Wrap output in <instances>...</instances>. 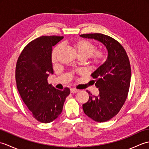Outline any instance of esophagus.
I'll return each instance as SVG.
<instances>
[{
	"label": "esophagus",
	"instance_id": "obj_1",
	"mask_svg": "<svg viewBox=\"0 0 149 149\" xmlns=\"http://www.w3.org/2000/svg\"><path fill=\"white\" fill-rule=\"evenodd\" d=\"M79 91V90H77V89H75V88H71L70 89V92L72 93H77Z\"/></svg>",
	"mask_w": 149,
	"mask_h": 149
}]
</instances>
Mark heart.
I'll list each match as a JSON object with an SVG mask.
<instances>
[{
	"label": "heart",
	"instance_id": "heart-1",
	"mask_svg": "<svg viewBox=\"0 0 149 149\" xmlns=\"http://www.w3.org/2000/svg\"><path fill=\"white\" fill-rule=\"evenodd\" d=\"M73 47L79 58L90 59V64L93 68L97 69L102 66L106 59V55L102 50H96V45L86 40H79L73 43ZM62 48L61 45L54 47L52 52L51 59L54 64L58 61V56Z\"/></svg>",
	"mask_w": 149,
	"mask_h": 149
}]
</instances>
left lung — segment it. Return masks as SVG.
I'll return each mask as SVG.
<instances>
[{
	"label": "left lung",
	"mask_w": 149,
	"mask_h": 149,
	"mask_svg": "<svg viewBox=\"0 0 149 149\" xmlns=\"http://www.w3.org/2000/svg\"><path fill=\"white\" fill-rule=\"evenodd\" d=\"M102 43L108 51L104 64L92 73L95 85L99 88V95L90 94L89 100L83 105L84 113L98 122L111 119L121 109L127 99L131 83L130 61L125 50L118 41L100 33L80 35Z\"/></svg>",
	"instance_id": "left-lung-1"
}]
</instances>
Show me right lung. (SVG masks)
Segmentation results:
<instances>
[{
	"mask_svg": "<svg viewBox=\"0 0 149 149\" xmlns=\"http://www.w3.org/2000/svg\"><path fill=\"white\" fill-rule=\"evenodd\" d=\"M63 36H43L31 41L18 57L15 78L18 92L33 117L42 123H50L63 110L70 89L57 90L49 84L53 74L52 48Z\"/></svg>",
	"mask_w": 149,
	"mask_h": 149,
	"instance_id": "right-lung-1",
	"label": "right lung"
}]
</instances>
